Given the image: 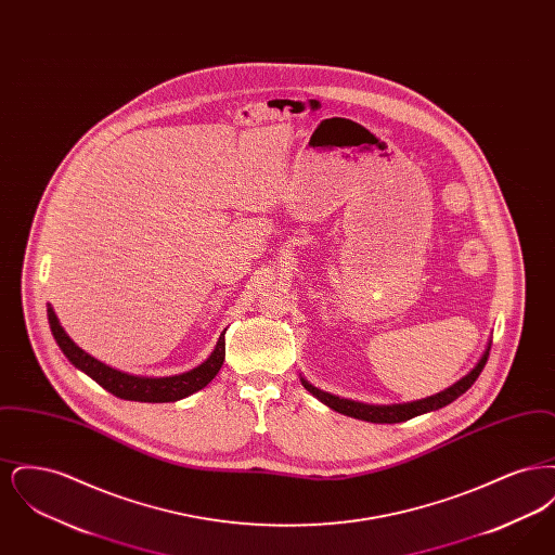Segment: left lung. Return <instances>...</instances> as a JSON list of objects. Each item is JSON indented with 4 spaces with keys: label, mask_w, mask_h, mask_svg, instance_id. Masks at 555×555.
<instances>
[{
    "label": "left lung",
    "mask_w": 555,
    "mask_h": 555,
    "mask_svg": "<svg viewBox=\"0 0 555 555\" xmlns=\"http://www.w3.org/2000/svg\"><path fill=\"white\" fill-rule=\"evenodd\" d=\"M489 349H491V341L485 347L482 356L478 358L475 369L470 370L466 376H462L460 380H455L451 387L435 393V396L424 397V399H416V401H408V403H391V405H372V403H362V401H353V399H345V397L333 396L326 393L322 389L314 387L310 380H306L301 376V385L312 393V396L320 399L324 405H328L331 410L349 416V418H358L364 423L374 424H396L410 421L414 416H421L426 412H435L443 405H448L451 401H455L462 393H466L473 385H475L478 374L485 369L487 358H489Z\"/></svg>",
    "instance_id": "obj_1"
}]
</instances>
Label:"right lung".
I'll return each instance as SVG.
<instances>
[{
  "label": "right lung",
  "mask_w": 555,
  "mask_h": 555,
  "mask_svg": "<svg viewBox=\"0 0 555 555\" xmlns=\"http://www.w3.org/2000/svg\"><path fill=\"white\" fill-rule=\"evenodd\" d=\"M48 320H50L53 339H55V344L60 345V349L68 358V362L75 369L85 372L87 376H91L112 396L129 399V401L168 403V401L185 399V397L197 393L199 389H204L218 374V370L222 369V362H224V333L227 331H222L214 351L199 366L181 372V374H172V376H137V374H129L122 370L112 369L104 362H100L98 358H93L91 353H87L85 349H80L79 345L75 344L68 337V333L62 328L60 320L53 312L52 304H48Z\"/></svg>",
  "instance_id": "obj_1"
}]
</instances>
